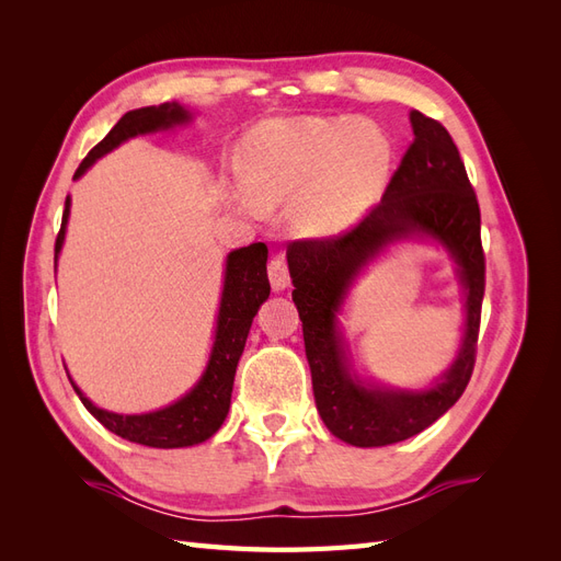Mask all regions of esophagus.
I'll return each mask as SVG.
<instances>
[{
    "instance_id": "1",
    "label": "esophagus",
    "mask_w": 561,
    "mask_h": 561,
    "mask_svg": "<svg viewBox=\"0 0 561 561\" xmlns=\"http://www.w3.org/2000/svg\"><path fill=\"white\" fill-rule=\"evenodd\" d=\"M268 280L274 290H285L287 285H290V271H287V262L283 254H274L268 262Z\"/></svg>"
}]
</instances>
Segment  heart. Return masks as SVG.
I'll list each match as a JSON object with an SVG mask.
<instances>
[{"label":"heart","mask_w":561,"mask_h":561,"mask_svg":"<svg viewBox=\"0 0 561 561\" xmlns=\"http://www.w3.org/2000/svg\"><path fill=\"white\" fill-rule=\"evenodd\" d=\"M390 165L393 145L369 122L355 116L271 118L245 138V180L236 182V198L257 208L260 198L299 194V227L332 236L358 225L375 206Z\"/></svg>","instance_id":"1"}]
</instances>
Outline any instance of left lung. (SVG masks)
Segmentation results:
<instances>
[{
	"label": "left lung",
	"instance_id": "8db88e82",
	"mask_svg": "<svg viewBox=\"0 0 561 561\" xmlns=\"http://www.w3.org/2000/svg\"><path fill=\"white\" fill-rule=\"evenodd\" d=\"M414 142L379 203L358 225L287 245L293 299L301 318L313 396L325 426L353 447L402 443L443 416L463 396L478 355L484 250L480 203L447 128L414 110ZM428 232L445 242L467 287V336L446 379L423 394L365 389L347 377L333 313L352 276L388 242Z\"/></svg>",
	"mask_w": 561,
	"mask_h": 561
}]
</instances>
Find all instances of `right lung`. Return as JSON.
<instances>
[{
  "mask_svg": "<svg viewBox=\"0 0 561 561\" xmlns=\"http://www.w3.org/2000/svg\"><path fill=\"white\" fill-rule=\"evenodd\" d=\"M186 118H190V114H186V110H182L178 103L126 112L105 138L89 151L87 159L79 163L75 178H81L95 159L107 154V151L133 138V135L171 128L175 124L186 122ZM67 215H70V198L65 201L62 225L56 239V260L65 239ZM266 257L268 248L264 243H252L248 248L233 250L227 257L225 293L222 304H219L210 363L206 367V375L201 377L194 390H190L182 400L151 414L124 416L100 410V407H95L89 398H83L81 390L72 383L83 407H87L107 431L128 439V443H138L157 449H175L206 443L227 419L236 365H239V358L243 353L252 318L271 293V285L266 278Z\"/></svg>",
  "mask_w": 561,
  "mask_h": 561,
  "instance_id": "right-lung-1",
  "label": "right lung"
}]
</instances>
